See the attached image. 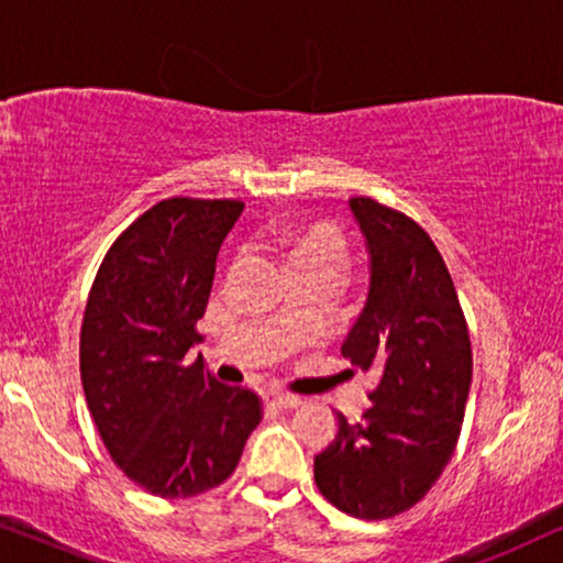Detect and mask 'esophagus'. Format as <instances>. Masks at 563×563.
I'll list each match as a JSON object with an SVG mask.
<instances>
[{"mask_svg": "<svg viewBox=\"0 0 563 563\" xmlns=\"http://www.w3.org/2000/svg\"><path fill=\"white\" fill-rule=\"evenodd\" d=\"M298 404H301L298 396H290V394H275L273 396V407H277V409H296Z\"/></svg>", "mask_w": 563, "mask_h": 563, "instance_id": "esophagus-1", "label": "esophagus"}]
</instances>
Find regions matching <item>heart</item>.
<instances>
[{"label": "heart", "instance_id": "heart-1", "mask_svg": "<svg viewBox=\"0 0 563 563\" xmlns=\"http://www.w3.org/2000/svg\"><path fill=\"white\" fill-rule=\"evenodd\" d=\"M283 246L294 273H324L340 277L347 265V242L340 229L329 223H311L283 234Z\"/></svg>", "mask_w": 563, "mask_h": 563}]
</instances>
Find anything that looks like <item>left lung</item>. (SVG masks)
Wrapping results in <instances>:
<instances>
[{"instance_id":"8db88e82","label":"left lung","mask_w":563,"mask_h":563,"mask_svg":"<svg viewBox=\"0 0 563 563\" xmlns=\"http://www.w3.org/2000/svg\"><path fill=\"white\" fill-rule=\"evenodd\" d=\"M350 211L365 236L371 286L342 355L378 373V384L360 422L336 411L313 478L342 512L386 520L415 507L451 461L474 357L451 273L427 231L373 198H350Z\"/></svg>"}]
</instances>
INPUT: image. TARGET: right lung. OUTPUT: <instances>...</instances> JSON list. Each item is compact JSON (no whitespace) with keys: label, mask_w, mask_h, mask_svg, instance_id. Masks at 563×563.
<instances>
[{"label":"right lung","mask_w":563,"mask_h":563,"mask_svg":"<svg viewBox=\"0 0 563 563\" xmlns=\"http://www.w3.org/2000/svg\"><path fill=\"white\" fill-rule=\"evenodd\" d=\"M242 200L167 198L115 239L89 290L79 336L87 407L110 459L164 499L234 474L262 419L260 396L187 365L216 257Z\"/></svg>","instance_id":"add662e5"}]
</instances>
